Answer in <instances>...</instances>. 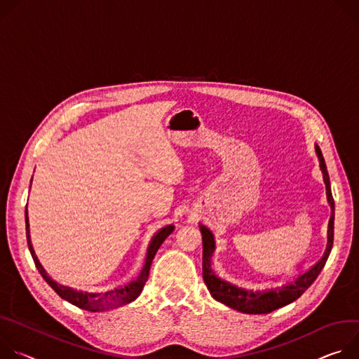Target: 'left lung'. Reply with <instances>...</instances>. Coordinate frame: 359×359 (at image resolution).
Instances as JSON below:
<instances>
[{
	"instance_id": "1",
	"label": "left lung",
	"mask_w": 359,
	"mask_h": 359,
	"mask_svg": "<svg viewBox=\"0 0 359 359\" xmlns=\"http://www.w3.org/2000/svg\"><path fill=\"white\" fill-rule=\"evenodd\" d=\"M315 152L320 161V170L323 171V178L327 189V201L331 207V217L328 222V241L327 248L321 259L316 264H313L308 271L299 273L298 276H294L291 281L285 283L284 285L269 287L264 290H251V288H243L235 284H231L222 278H219L215 271L212 269V255L215 252V238L212 231L200 224V231L203 235V278L204 283L208 287L210 294L214 299L218 302H222L224 305L236 309L244 313H268L278 308L285 306L295 299H298L316 280V276L323 271L330 252L332 250L334 244V218H335V204L331 192V184H330V175L327 171V165L324 161V156L321 154V149L315 147Z\"/></svg>"
}]
</instances>
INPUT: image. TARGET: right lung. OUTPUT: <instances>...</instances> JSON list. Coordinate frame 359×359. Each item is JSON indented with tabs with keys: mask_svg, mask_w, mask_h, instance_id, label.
I'll return each instance as SVG.
<instances>
[{
	"mask_svg": "<svg viewBox=\"0 0 359 359\" xmlns=\"http://www.w3.org/2000/svg\"><path fill=\"white\" fill-rule=\"evenodd\" d=\"M31 182H32V178H31ZM174 225L170 224V225H165L163 226L161 229H158L152 238L151 241L148 244V248H147V254H145V261H144V265H142V269L141 272L138 273V276L135 278L134 281L126 284V285H121L118 288H114V290H108L105 292H90V291H83V290H76V288H72V287H68V285H64V284H60L57 283L55 280H53V278L47 273V271L44 269V266L41 265V262H39L38 257L35 255V251H34V247H32V243H31V235H29V222H28V211H27V207H25V229H27V243H28V248H29V252L32 255V259L35 262V266L38 269V272L43 275V278L46 280V283L65 301H68L69 304L81 308V309H86V311H91V312H101V311H108V309H114V308H118V306H123V305H127L133 301H135L147 280H148V275H149V268H151V264H152V259L158 251V248L163 245V243L167 240V236L171 235V232L174 231Z\"/></svg>",
	"mask_w": 359,
	"mask_h": 359,
	"instance_id": "1",
	"label": "right lung"
}]
</instances>
